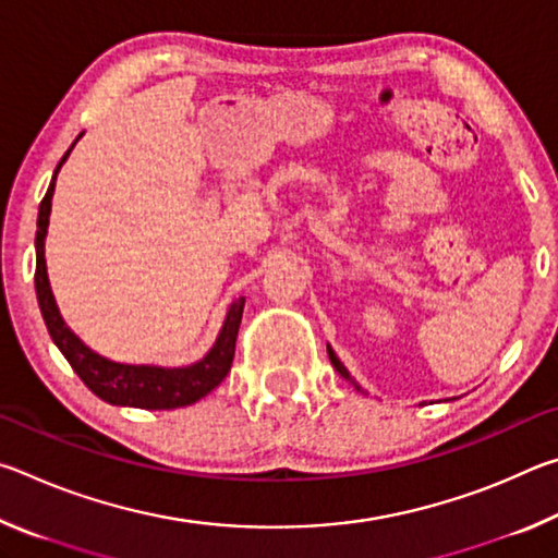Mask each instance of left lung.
Instances as JSON below:
<instances>
[{
  "label": "left lung",
  "mask_w": 558,
  "mask_h": 558,
  "mask_svg": "<svg viewBox=\"0 0 558 558\" xmlns=\"http://www.w3.org/2000/svg\"><path fill=\"white\" fill-rule=\"evenodd\" d=\"M327 354H329V362H332V366H335V369L339 372V376H344V379L349 381V384H354L356 386V381L352 379V376H349V372L344 369V364L342 362H339V359H337V354L332 352V347H327ZM356 391H362V389H359V386H356Z\"/></svg>",
  "instance_id": "1"
}]
</instances>
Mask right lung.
I'll return each instance as SVG.
<instances>
[{
	"instance_id": "obj_1",
	"label": "right lung",
	"mask_w": 558,
	"mask_h": 558,
	"mask_svg": "<svg viewBox=\"0 0 558 558\" xmlns=\"http://www.w3.org/2000/svg\"><path fill=\"white\" fill-rule=\"evenodd\" d=\"M75 143H78V140H75ZM73 145L69 147V153L61 157L59 167H56L49 192H46V196L39 204V221H36L34 282H36V298H39L46 329H49L53 344L61 349L65 362H69L73 366V372L81 376V381L106 403L132 405V409H149V411L192 405L199 399H204L209 391H214L216 386L226 379V374L231 372L233 354H235V337H239L245 300L239 298L229 307V315H226L221 332L216 337L209 354H206L202 362L189 364V366L165 369V366L118 364L96 354L90 347L83 344L81 339L65 327L59 307H56L49 276H46V258H44V241H46V229H49L56 174H59V169L65 159H69Z\"/></svg>"
}]
</instances>
